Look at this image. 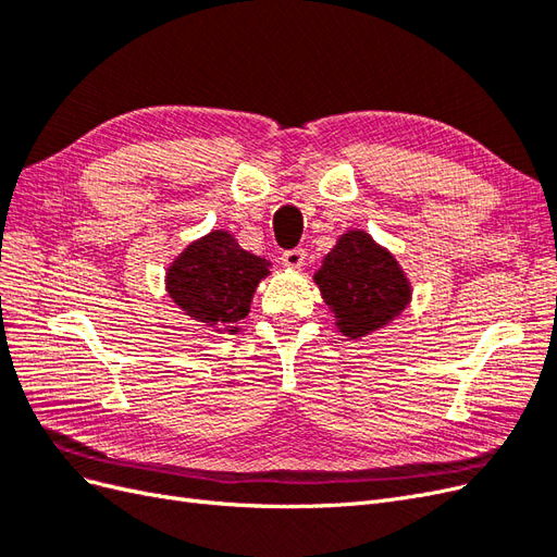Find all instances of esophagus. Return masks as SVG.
Wrapping results in <instances>:
<instances>
[{"instance_id":"obj_1","label":"esophagus","mask_w":557,"mask_h":557,"mask_svg":"<svg viewBox=\"0 0 557 557\" xmlns=\"http://www.w3.org/2000/svg\"><path fill=\"white\" fill-rule=\"evenodd\" d=\"M281 262H283V267H288V269H301V267L307 264V250L305 248L283 250Z\"/></svg>"}]
</instances>
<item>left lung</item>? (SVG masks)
<instances>
[{
    "mask_svg": "<svg viewBox=\"0 0 557 557\" xmlns=\"http://www.w3.org/2000/svg\"><path fill=\"white\" fill-rule=\"evenodd\" d=\"M313 281L350 339L372 334L407 309L409 278L397 260L367 232L350 230L327 252Z\"/></svg>",
    "mask_w": 557,
    "mask_h": 557,
    "instance_id": "left-lung-1",
    "label": "left lung"
}]
</instances>
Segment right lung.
Wrapping results in <instances>:
<instances>
[{
  "mask_svg": "<svg viewBox=\"0 0 557 557\" xmlns=\"http://www.w3.org/2000/svg\"><path fill=\"white\" fill-rule=\"evenodd\" d=\"M267 274L264 258L244 250L230 232L213 230L193 242L166 269V293L185 315L234 334Z\"/></svg>",
  "mask_w": 557,
  "mask_h": 557,
  "instance_id": "add662e5",
  "label": "right lung"
}]
</instances>
